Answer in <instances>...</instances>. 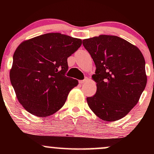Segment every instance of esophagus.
I'll return each instance as SVG.
<instances>
[{"mask_svg": "<svg viewBox=\"0 0 154 154\" xmlns=\"http://www.w3.org/2000/svg\"><path fill=\"white\" fill-rule=\"evenodd\" d=\"M87 81H88L87 79H83V80H79V82L80 83V84H84V83L87 82Z\"/></svg>", "mask_w": 154, "mask_h": 154, "instance_id": "obj_1", "label": "esophagus"}]
</instances>
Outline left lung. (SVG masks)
<instances>
[{
  "label": "left lung",
  "instance_id": "1",
  "mask_svg": "<svg viewBox=\"0 0 154 154\" xmlns=\"http://www.w3.org/2000/svg\"><path fill=\"white\" fill-rule=\"evenodd\" d=\"M96 70L92 78L96 93L87 98L89 107L100 119L119 120L137 103L147 83L145 59L137 47L114 35L85 39Z\"/></svg>",
  "mask_w": 154,
  "mask_h": 154
}]
</instances>
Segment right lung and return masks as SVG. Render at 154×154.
Returning a JSON list of instances; mask_svg holds the SVG:
<instances>
[{"label":"right lung","mask_w":154,"mask_h":154,"mask_svg":"<svg viewBox=\"0 0 154 154\" xmlns=\"http://www.w3.org/2000/svg\"><path fill=\"white\" fill-rule=\"evenodd\" d=\"M82 40L58 32L23 41L16 49L10 80L19 103L30 114L45 117L64 105L77 79L65 76L67 58Z\"/></svg>","instance_id":"add662e5"}]
</instances>
